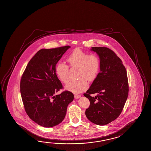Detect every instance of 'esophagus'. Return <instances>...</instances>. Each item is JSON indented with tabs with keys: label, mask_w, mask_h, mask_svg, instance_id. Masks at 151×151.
Returning a JSON list of instances; mask_svg holds the SVG:
<instances>
[{
	"label": "esophagus",
	"mask_w": 151,
	"mask_h": 151,
	"mask_svg": "<svg viewBox=\"0 0 151 151\" xmlns=\"http://www.w3.org/2000/svg\"><path fill=\"white\" fill-rule=\"evenodd\" d=\"M80 97H81V95H74V98H76V99H78V98H79Z\"/></svg>",
	"instance_id": "obj_1"
}]
</instances>
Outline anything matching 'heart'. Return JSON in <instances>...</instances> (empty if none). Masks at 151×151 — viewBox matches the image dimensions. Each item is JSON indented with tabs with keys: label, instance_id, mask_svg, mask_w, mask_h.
<instances>
[{
	"label": "heart",
	"instance_id": "1",
	"mask_svg": "<svg viewBox=\"0 0 151 151\" xmlns=\"http://www.w3.org/2000/svg\"><path fill=\"white\" fill-rule=\"evenodd\" d=\"M70 68H77V81H69L65 86L66 91L79 93L88 87V81H94L100 70V60L95 54H88L80 49L74 50L67 59ZM69 67L64 63H58L55 67V73L59 80L66 83L68 79Z\"/></svg>",
	"mask_w": 151,
	"mask_h": 151
}]
</instances>
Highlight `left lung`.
I'll return each instance as SVG.
<instances>
[{"mask_svg":"<svg viewBox=\"0 0 151 151\" xmlns=\"http://www.w3.org/2000/svg\"><path fill=\"white\" fill-rule=\"evenodd\" d=\"M100 60V72L84 96L90 104L85 111L88 120L104 126L116 119L122 111L128 96V81L122 62L106 47H91ZM97 93L93 97L91 94Z\"/></svg>","mask_w":151,"mask_h":151,"instance_id":"1","label":"left lung"}]
</instances>
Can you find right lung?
<instances>
[{"label":"right lung","instance_id":"1","mask_svg":"<svg viewBox=\"0 0 151 151\" xmlns=\"http://www.w3.org/2000/svg\"><path fill=\"white\" fill-rule=\"evenodd\" d=\"M67 46L42 49L30 60L22 75L20 88L27 115L39 125L52 127L63 121L74 95L70 91L55 93L63 88L55 73L56 63L70 48Z\"/></svg>","mask_w":151,"mask_h":151}]
</instances>
